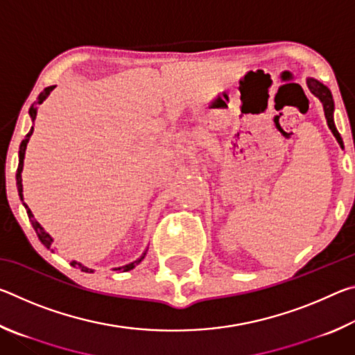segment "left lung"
<instances>
[{
    "label": "left lung",
    "mask_w": 355,
    "mask_h": 355,
    "mask_svg": "<svg viewBox=\"0 0 355 355\" xmlns=\"http://www.w3.org/2000/svg\"><path fill=\"white\" fill-rule=\"evenodd\" d=\"M307 86L310 89V92L313 94L316 98H320V101L322 103V107H324V116H326L329 128L332 130V133L336 137V141H338L340 146L343 147V141H341V136H340L338 131H336L335 123H334V98H332V92L329 91V87L324 86V84L320 83L318 80H313V78H309Z\"/></svg>",
    "instance_id": "obj_1"
}]
</instances>
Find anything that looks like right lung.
<instances>
[{
	"instance_id": "obj_1",
	"label": "right lung",
	"mask_w": 355,
	"mask_h": 355,
	"mask_svg": "<svg viewBox=\"0 0 355 355\" xmlns=\"http://www.w3.org/2000/svg\"><path fill=\"white\" fill-rule=\"evenodd\" d=\"M53 89H55V86H50V87H46L44 92H40L39 94V97H37V100H35V105H40L42 101H44L46 97H48V94H50ZM29 114H31V119L33 120H35V116H37V106H31L29 107ZM31 135H33V130L29 131V133L26 135V137L25 139H23V142L20 144V164H19V169H17V188H19V194H20V197L23 199V188H21V169H23V158H25V150H26V144H28V141H29V137H31ZM28 218H29V220H31V224H33V227H34V230H35V233H37V236H39V239H40V243L45 245V248H48L50 249V245H51V243H53V239H51V236L48 235V233L44 230V228L40 227V224L37 220L34 219V216H33V213H31V209H28ZM144 258V257H142ZM141 258V260H142ZM139 260V261H141ZM71 266H75V268H80L81 271H84V272H94L92 269H89V268H86V266H83V264H80V263H76V261H71L70 263ZM135 268V263H130V264H127V266H123V271H130V269H133ZM119 271H122V268H119Z\"/></svg>"
}]
</instances>
